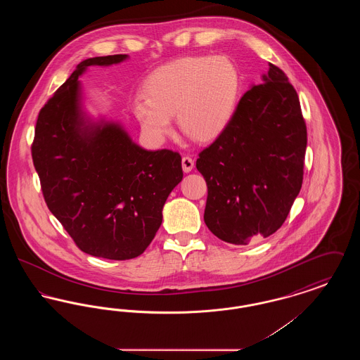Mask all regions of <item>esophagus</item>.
<instances>
[{
    "label": "esophagus",
    "mask_w": 360,
    "mask_h": 360,
    "mask_svg": "<svg viewBox=\"0 0 360 360\" xmlns=\"http://www.w3.org/2000/svg\"><path fill=\"white\" fill-rule=\"evenodd\" d=\"M194 167V160L190 156H184L182 158V169L184 172H190Z\"/></svg>",
    "instance_id": "esophagus-1"
}]
</instances>
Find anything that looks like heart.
I'll use <instances>...</instances> for the list:
<instances>
[{
	"label": "heart",
	"mask_w": 360,
	"mask_h": 360,
	"mask_svg": "<svg viewBox=\"0 0 360 360\" xmlns=\"http://www.w3.org/2000/svg\"><path fill=\"white\" fill-rule=\"evenodd\" d=\"M243 79L228 56H186L155 70L134 101L141 132L156 144L172 135V119L186 135L207 143L225 134L236 116Z\"/></svg>",
	"instance_id": "heart-1"
}]
</instances>
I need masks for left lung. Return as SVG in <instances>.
Here are the masks:
<instances>
[{"label": "left lung", "mask_w": 360, "mask_h": 360, "mask_svg": "<svg viewBox=\"0 0 360 360\" xmlns=\"http://www.w3.org/2000/svg\"><path fill=\"white\" fill-rule=\"evenodd\" d=\"M262 82L195 163L207 185L206 226L236 245L276 232L302 186L308 137L297 91L271 63Z\"/></svg>", "instance_id": "left-lung-1"}]
</instances>
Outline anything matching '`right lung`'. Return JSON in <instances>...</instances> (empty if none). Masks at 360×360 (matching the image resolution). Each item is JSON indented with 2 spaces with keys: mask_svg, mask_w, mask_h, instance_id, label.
Instances as JSON below:
<instances>
[{
  "mask_svg": "<svg viewBox=\"0 0 360 360\" xmlns=\"http://www.w3.org/2000/svg\"><path fill=\"white\" fill-rule=\"evenodd\" d=\"M128 58L108 55L78 63L41 108L32 144L52 214L84 252L112 260L146 251L162 224L167 197L184 178L178 153L146 150L120 121L86 112L79 81L86 70Z\"/></svg>",
  "mask_w": 360,
  "mask_h": 360,
  "instance_id": "obj_1",
  "label": "right lung"
}]
</instances>
